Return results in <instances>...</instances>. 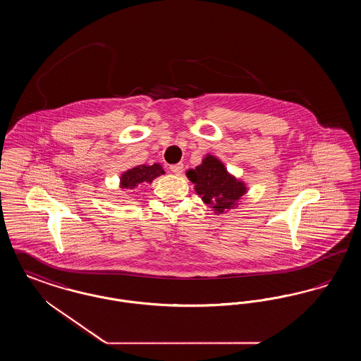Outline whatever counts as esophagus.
I'll list each match as a JSON object with an SVG mask.
<instances>
[{
	"mask_svg": "<svg viewBox=\"0 0 361 361\" xmlns=\"http://www.w3.org/2000/svg\"><path fill=\"white\" fill-rule=\"evenodd\" d=\"M184 171V165L183 164H176V165H171V172L180 176Z\"/></svg>",
	"mask_w": 361,
	"mask_h": 361,
	"instance_id": "34e87169",
	"label": "esophagus"
}]
</instances>
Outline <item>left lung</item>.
I'll return each instance as SVG.
<instances>
[{
    "label": "left lung",
    "mask_w": 361,
    "mask_h": 361,
    "mask_svg": "<svg viewBox=\"0 0 361 361\" xmlns=\"http://www.w3.org/2000/svg\"><path fill=\"white\" fill-rule=\"evenodd\" d=\"M187 177L202 200L218 215L237 207L247 190L245 183L227 172L222 161L214 155L207 154L199 166L189 169Z\"/></svg>",
    "instance_id": "8db88e82"
}]
</instances>
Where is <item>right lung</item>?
I'll return each instance as SVG.
<instances>
[{"mask_svg": "<svg viewBox=\"0 0 361 361\" xmlns=\"http://www.w3.org/2000/svg\"><path fill=\"white\" fill-rule=\"evenodd\" d=\"M165 174V171L159 164L153 165H139L128 169L121 176V188L134 189L145 184H150L158 176Z\"/></svg>", "mask_w": 361, "mask_h": 361, "instance_id": "obj_1", "label": "right lung"}]
</instances>
